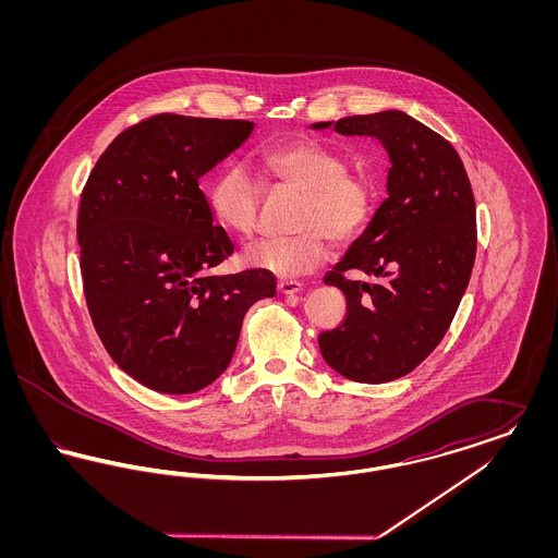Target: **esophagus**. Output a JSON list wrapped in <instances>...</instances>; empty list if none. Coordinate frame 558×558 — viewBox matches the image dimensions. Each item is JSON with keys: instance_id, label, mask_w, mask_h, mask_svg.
Listing matches in <instances>:
<instances>
[{"instance_id": "obj_1", "label": "esophagus", "mask_w": 558, "mask_h": 558, "mask_svg": "<svg viewBox=\"0 0 558 558\" xmlns=\"http://www.w3.org/2000/svg\"><path fill=\"white\" fill-rule=\"evenodd\" d=\"M278 291L282 294H296V292L303 291V284L299 280H292V278H282L278 282Z\"/></svg>"}]
</instances>
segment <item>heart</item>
<instances>
[{
    "instance_id": "obj_1",
    "label": "heart",
    "mask_w": 558,
    "mask_h": 558,
    "mask_svg": "<svg viewBox=\"0 0 558 558\" xmlns=\"http://www.w3.org/2000/svg\"><path fill=\"white\" fill-rule=\"evenodd\" d=\"M259 182L299 194L292 236L257 240L244 248V262L278 276H299L322 266L337 244L355 239L371 221L376 186L371 173L351 167L343 153L312 140L271 146L255 159ZM262 186L251 171L232 162L207 187L213 219L230 234L246 239L257 228Z\"/></svg>"
}]
</instances>
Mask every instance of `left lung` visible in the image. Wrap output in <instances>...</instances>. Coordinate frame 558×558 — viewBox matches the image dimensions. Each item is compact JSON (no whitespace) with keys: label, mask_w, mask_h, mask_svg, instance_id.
<instances>
[{"label":"left lung","mask_w":558,"mask_h":558,"mask_svg":"<svg viewBox=\"0 0 558 558\" xmlns=\"http://www.w3.org/2000/svg\"><path fill=\"white\" fill-rule=\"evenodd\" d=\"M330 125L380 140L391 169L389 196L324 276L345 294L347 314L319 335V351L349 380L389 383L414 371L450 328L477 253L475 196L450 142L401 110L312 128Z\"/></svg>","instance_id":"obj_1"}]
</instances>
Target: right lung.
Listing matches in <instances>:
<instances>
[{
	"label": "right lung",
	"instance_id": "obj_1",
	"mask_svg": "<svg viewBox=\"0 0 558 558\" xmlns=\"http://www.w3.org/2000/svg\"><path fill=\"white\" fill-rule=\"evenodd\" d=\"M253 128L155 114L110 142L81 192L89 316L114 364L153 391L184 396L211 385L234 355L248 307L276 294L267 269L213 276L234 244L198 187Z\"/></svg>",
	"mask_w": 558,
	"mask_h": 558
}]
</instances>
